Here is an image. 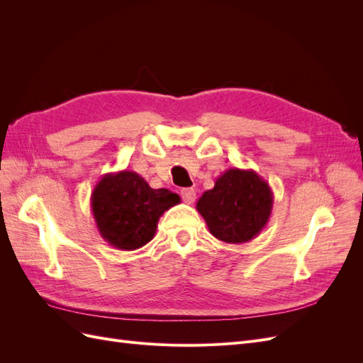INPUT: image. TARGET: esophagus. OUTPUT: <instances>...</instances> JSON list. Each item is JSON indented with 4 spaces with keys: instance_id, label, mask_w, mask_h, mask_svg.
Returning a JSON list of instances; mask_svg holds the SVG:
<instances>
[{
    "instance_id": "esophagus-1",
    "label": "esophagus",
    "mask_w": 363,
    "mask_h": 363,
    "mask_svg": "<svg viewBox=\"0 0 363 363\" xmlns=\"http://www.w3.org/2000/svg\"><path fill=\"white\" fill-rule=\"evenodd\" d=\"M180 195H182V199L184 200V203L192 204V203L195 201L196 192H195V189H192V188H183V189L180 191Z\"/></svg>"
}]
</instances>
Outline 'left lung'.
Wrapping results in <instances>:
<instances>
[{"label":"left lung","instance_id":"left-lung-1","mask_svg":"<svg viewBox=\"0 0 363 363\" xmlns=\"http://www.w3.org/2000/svg\"><path fill=\"white\" fill-rule=\"evenodd\" d=\"M274 196L269 184L252 169L230 168L196 201V211L216 239L245 244L269 221Z\"/></svg>","mask_w":363,"mask_h":363}]
</instances>
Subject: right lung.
Wrapping results in <instances>:
<instances>
[{"mask_svg": "<svg viewBox=\"0 0 363 363\" xmlns=\"http://www.w3.org/2000/svg\"><path fill=\"white\" fill-rule=\"evenodd\" d=\"M180 203L168 189H152L133 171L101 177L91 195L98 232L106 242L124 251L138 250L155 238L159 218Z\"/></svg>", "mask_w": 363, "mask_h": 363, "instance_id": "add662e5", "label": "right lung"}]
</instances>
